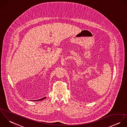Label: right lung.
<instances>
[{
	"label": "right lung",
	"mask_w": 127,
	"mask_h": 127,
	"mask_svg": "<svg viewBox=\"0 0 127 127\" xmlns=\"http://www.w3.org/2000/svg\"><path fill=\"white\" fill-rule=\"evenodd\" d=\"M45 98H46V97H43V98H41V99H40L36 100H33V101H40V100H42L43 99H45Z\"/></svg>",
	"instance_id": "1"
}]
</instances>
